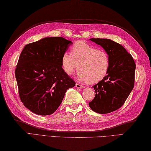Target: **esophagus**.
<instances>
[{"label": "esophagus", "instance_id": "1", "mask_svg": "<svg viewBox=\"0 0 151 151\" xmlns=\"http://www.w3.org/2000/svg\"><path fill=\"white\" fill-rule=\"evenodd\" d=\"M75 87H76V88H80V89H81V88H84V86H82V85L79 84H77V83H76V85H75Z\"/></svg>", "mask_w": 151, "mask_h": 151}]
</instances>
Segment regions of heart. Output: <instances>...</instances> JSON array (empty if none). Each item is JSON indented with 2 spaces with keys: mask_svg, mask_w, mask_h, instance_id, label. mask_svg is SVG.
<instances>
[{
  "mask_svg": "<svg viewBox=\"0 0 151 151\" xmlns=\"http://www.w3.org/2000/svg\"><path fill=\"white\" fill-rule=\"evenodd\" d=\"M61 64L63 71L69 75L78 67L79 82L95 84L106 76L110 60L105 50L81 41L73 45L70 54H63Z\"/></svg>",
  "mask_w": 151,
  "mask_h": 151,
  "instance_id": "1",
  "label": "heart"
}]
</instances>
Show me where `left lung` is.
Returning a JSON list of instances; mask_svg holds the SVG:
<instances>
[{
    "instance_id": "1",
    "label": "left lung",
    "mask_w": 151,
    "mask_h": 151,
    "mask_svg": "<svg viewBox=\"0 0 151 151\" xmlns=\"http://www.w3.org/2000/svg\"><path fill=\"white\" fill-rule=\"evenodd\" d=\"M90 40L108 54L110 65L106 76L93 86L95 97L89 106L98 114L110 113L124 104L133 89L136 64L131 54L121 45L108 39Z\"/></svg>"
}]
</instances>
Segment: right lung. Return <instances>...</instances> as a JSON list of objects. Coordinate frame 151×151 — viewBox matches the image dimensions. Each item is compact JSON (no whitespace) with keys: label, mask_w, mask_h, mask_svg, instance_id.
Here are the masks:
<instances>
[{"label":"right lung","mask_w":151,"mask_h":151,"mask_svg":"<svg viewBox=\"0 0 151 151\" xmlns=\"http://www.w3.org/2000/svg\"><path fill=\"white\" fill-rule=\"evenodd\" d=\"M73 43L62 37H45L25 45L15 70L19 95L28 110L53 114L75 82L63 71L62 56Z\"/></svg>","instance_id":"1"}]
</instances>
